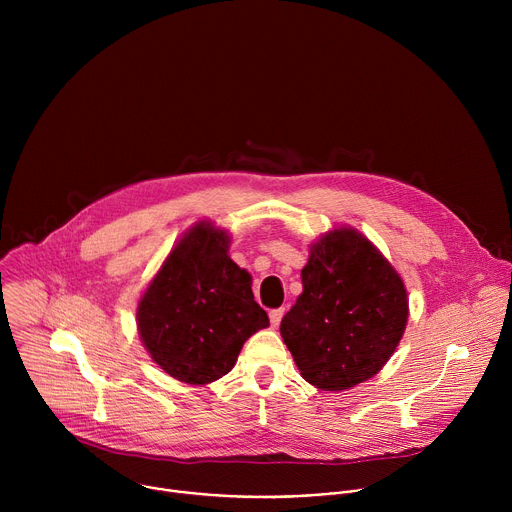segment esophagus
<instances>
[{
	"instance_id": "esophagus-1",
	"label": "esophagus",
	"mask_w": 512,
	"mask_h": 512,
	"mask_svg": "<svg viewBox=\"0 0 512 512\" xmlns=\"http://www.w3.org/2000/svg\"><path fill=\"white\" fill-rule=\"evenodd\" d=\"M283 314H285V310H283V308H279V310H271V312H269V322H271V326H273V328H275V326H279V322H281Z\"/></svg>"
}]
</instances>
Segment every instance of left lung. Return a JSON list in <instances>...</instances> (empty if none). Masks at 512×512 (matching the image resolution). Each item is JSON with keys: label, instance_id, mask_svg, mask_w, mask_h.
<instances>
[{"label": "left lung", "instance_id": "1", "mask_svg": "<svg viewBox=\"0 0 512 512\" xmlns=\"http://www.w3.org/2000/svg\"><path fill=\"white\" fill-rule=\"evenodd\" d=\"M302 294L279 332L300 375L322 391L373 379L399 346L407 289L389 259L352 227H334L310 245Z\"/></svg>", "mask_w": 512, "mask_h": 512}]
</instances>
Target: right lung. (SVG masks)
Listing matches in <instances>:
<instances>
[{
  "label": "right lung",
  "mask_w": 512,
  "mask_h": 512,
  "mask_svg": "<svg viewBox=\"0 0 512 512\" xmlns=\"http://www.w3.org/2000/svg\"><path fill=\"white\" fill-rule=\"evenodd\" d=\"M231 235L194 223L172 247L137 302V334L158 367L186 385L225 377L255 332L269 326L253 277L229 255Z\"/></svg>",
  "instance_id": "obj_1"
}]
</instances>
